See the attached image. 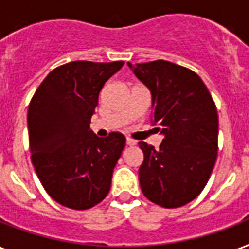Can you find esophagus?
Listing matches in <instances>:
<instances>
[{"label":"esophagus","instance_id":"obj_1","mask_svg":"<svg viewBox=\"0 0 249 249\" xmlns=\"http://www.w3.org/2000/svg\"><path fill=\"white\" fill-rule=\"evenodd\" d=\"M136 143H137L136 140H133V138H126V145L128 146H134Z\"/></svg>","mask_w":249,"mask_h":249}]
</instances>
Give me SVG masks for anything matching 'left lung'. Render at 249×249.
<instances>
[{"label":"left lung","mask_w":249,"mask_h":249,"mask_svg":"<svg viewBox=\"0 0 249 249\" xmlns=\"http://www.w3.org/2000/svg\"><path fill=\"white\" fill-rule=\"evenodd\" d=\"M128 65L151 91L154 124L164 136L158 150L138 142L142 193L162 208L184 206L202 192L217 160L215 103L188 68L164 60Z\"/></svg>","instance_id":"left-lung-1"}]
</instances>
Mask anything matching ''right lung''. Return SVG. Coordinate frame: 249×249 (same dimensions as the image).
I'll return each mask as SVG.
<instances>
[{
  "instance_id": "1",
  "label": "right lung",
  "mask_w": 249,
  "mask_h": 249,
  "mask_svg": "<svg viewBox=\"0 0 249 249\" xmlns=\"http://www.w3.org/2000/svg\"><path fill=\"white\" fill-rule=\"evenodd\" d=\"M124 61H73L53 69L28 106V143L36 175L62 206L86 210L109 192L124 134L90 129L100 90Z\"/></svg>"
}]
</instances>
